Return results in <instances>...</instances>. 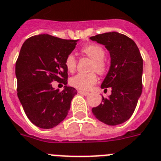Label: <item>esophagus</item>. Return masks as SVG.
Returning <instances> with one entry per match:
<instances>
[{"label": "esophagus", "instance_id": "esophagus-1", "mask_svg": "<svg viewBox=\"0 0 161 161\" xmlns=\"http://www.w3.org/2000/svg\"><path fill=\"white\" fill-rule=\"evenodd\" d=\"M79 94H82V95H83V96H87V95L89 94L88 92H83V91H81V90H79Z\"/></svg>", "mask_w": 161, "mask_h": 161}]
</instances>
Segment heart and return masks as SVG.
I'll return each mask as SVG.
<instances>
[{
  "instance_id": "b5f03b06",
  "label": "heart",
  "mask_w": 161,
  "mask_h": 161,
  "mask_svg": "<svg viewBox=\"0 0 161 161\" xmlns=\"http://www.w3.org/2000/svg\"><path fill=\"white\" fill-rule=\"evenodd\" d=\"M82 53L93 61L92 70H96L98 74L103 75L106 71V64L104 59L105 51L101 46L98 44H89L82 48ZM66 69L73 72L76 68L77 60L73 54H69L65 60ZM97 82V76L95 73L89 74H78L70 79V84L76 88L82 91H87Z\"/></svg>"
}]
</instances>
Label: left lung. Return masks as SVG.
Returning a JSON list of instances; mask_svg holds the SVG:
<instances>
[{"label": "left lung", "instance_id": "left-lung-1", "mask_svg": "<svg viewBox=\"0 0 161 161\" xmlns=\"http://www.w3.org/2000/svg\"><path fill=\"white\" fill-rule=\"evenodd\" d=\"M90 39L105 46L111 58L101 88L111 87L112 94L108 98L102 96V103L92 108V114L106 125H119L132 116L142 94L140 52L134 40L118 32H107Z\"/></svg>", "mask_w": 161, "mask_h": 161}]
</instances>
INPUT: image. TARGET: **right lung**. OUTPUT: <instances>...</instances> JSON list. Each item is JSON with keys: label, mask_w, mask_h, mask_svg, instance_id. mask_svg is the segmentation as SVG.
Masks as SVG:
<instances>
[{"label": "right lung", "mask_w": 161, "mask_h": 161, "mask_svg": "<svg viewBox=\"0 0 161 161\" xmlns=\"http://www.w3.org/2000/svg\"><path fill=\"white\" fill-rule=\"evenodd\" d=\"M78 40L47 34L31 36L23 43L15 65L18 97L28 119L42 129L57 126L66 117L76 89L53 87L57 81L67 84L65 60Z\"/></svg>", "instance_id": "right-lung-1"}]
</instances>
